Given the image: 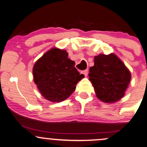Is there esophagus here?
I'll return each mask as SVG.
<instances>
[{
	"label": "esophagus",
	"mask_w": 147,
	"mask_h": 147,
	"mask_svg": "<svg viewBox=\"0 0 147 147\" xmlns=\"http://www.w3.org/2000/svg\"><path fill=\"white\" fill-rule=\"evenodd\" d=\"M81 74H83V75L85 76H88V70L82 71H81Z\"/></svg>",
	"instance_id": "1"
}]
</instances>
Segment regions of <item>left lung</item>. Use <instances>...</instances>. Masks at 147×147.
Here are the masks:
<instances>
[{"mask_svg": "<svg viewBox=\"0 0 147 147\" xmlns=\"http://www.w3.org/2000/svg\"><path fill=\"white\" fill-rule=\"evenodd\" d=\"M94 63L88 76L97 97L105 103L119 101L130 84V70L113 53L99 54L94 57Z\"/></svg>", "mask_w": 147, "mask_h": 147, "instance_id": "1", "label": "left lung"}]
</instances>
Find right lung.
Wrapping results in <instances>:
<instances>
[{
    "mask_svg": "<svg viewBox=\"0 0 147 147\" xmlns=\"http://www.w3.org/2000/svg\"><path fill=\"white\" fill-rule=\"evenodd\" d=\"M68 55L66 50L54 47L39 58L33 67L34 83L39 92L52 102L67 99L75 91L78 81L84 78Z\"/></svg>",
    "mask_w": 147,
    "mask_h": 147,
    "instance_id": "right-lung-1",
    "label": "right lung"
}]
</instances>
